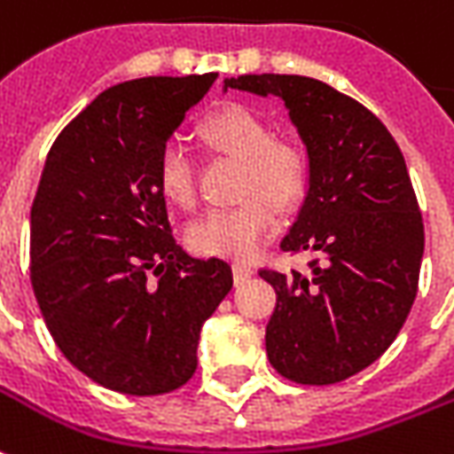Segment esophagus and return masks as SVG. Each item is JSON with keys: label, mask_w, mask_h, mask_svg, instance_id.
I'll return each instance as SVG.
<instances>
[{"label": "esophagus", "mask_w": 454, "mask_h": 454, "mask_svg": "<svg viewBox=\"0 0 454 454\" xmlns=\"http://www.w3.org/2000/svg\"><path fill=\"white\" fill-rule=\"evenodd\" d=\"M250 275H253V268H250V265H246V262H236V265H233V278H236L238 285L248 280Z\"/></svg>", "instance_id": "34e87169"}]
</instances>
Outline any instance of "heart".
<instances>
[{"mask_svg":"<svg viewBox=\"0 0 454 454\" xmlns=\"http://www.w3.org/2000/svg\"><path fill=\"white\" fill-rule=\"evenodd\" d=\"M204 145L218 157L240 161L238 196L243 201L211 208L186 228V246L208 258L250 260L278 226V206L300 201L309 176L302 142L272 135L270 120L248 106L218 107L199 128ZM161 199L176 208L196 201V167L182 142H167L157 161Z\"/></svg>","mask_w":454,"mask_h":454,"instance_id":"b5f03b06","label":"heart"}]
</instances>
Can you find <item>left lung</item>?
Segmentation results:
<instances>
[{
    "label": "left lung",
    "mask_w": 454,
    "mask_h": 454,
    "mask_svg": "<svg viewBox=\"0 0 454 454\" xmlns=\"http://www.w3.org/2000/svg\"><path fill=\"white\" fill-rule=\"evenodd\" d=\"M226 88L280 95L309 154V192L280 248L315 260L304 275L260 268L278 293L268 359L294 383L344 381L391 347L418 294L426 231L401 147L369 107L315 78L238 75Z\"/></svg>",
    "instance_id": "8db88e82"
}]
</instances>
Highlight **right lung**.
Segmentation results:
<instances>
[{
  "mask_svg": "<svg viewBox=\"0 0 454 454\" xmlns=\"http://www.w3.org/2000/svg\"><path fill=\"white\" fill-rule=\"evenodd\" d=\"M216 73L113 85L61 129L31 206V287L56 347L110 391L194 376L201 325L233 287L226 260L176 243L157 161Z\"/></svg>",
  "mask_w": 454,
  "mask_h": 454,
  "instance_id": "1",
  "label": "right lung"
}]
</instances>
